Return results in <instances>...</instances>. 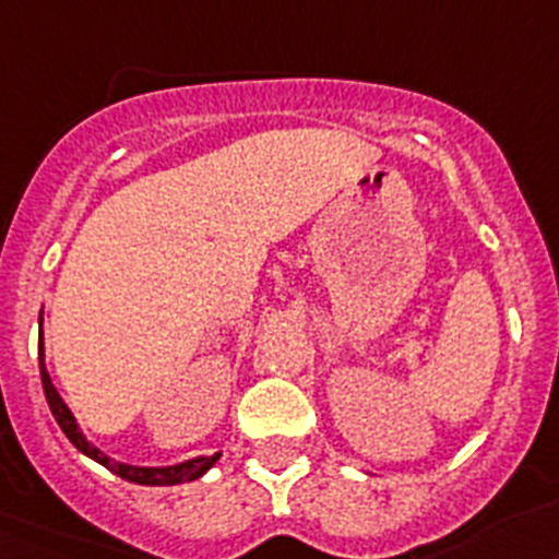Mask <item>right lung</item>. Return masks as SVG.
I'll use <instances>...</instances> for the list:
<instances>
[{
  "mask_svg": "<svg viewBox=\"0 0 559 559\" xmlns=\"http://www.w3.org/2000/svg\"><path fill=\"white\" fill-rule=\"evenodd\" d=\"M40 382H44V393H46V402H49V409H52L55 421L60 424V429L66 432V438L74 443L76 449H80L82 454H88L91 460H96V463H102L105 468H110L112 474H119L121 479H127V483H138V485H179V483H191V479L202 477L204 471L210 468V465L216 463L218 454H213V457H197V460H188V463H179V465H168V468H138V465H124V463H116V460L105 457V454L99 452L96 447H91L88 440H85V435L80 432V427H76L74 416H71V409L66 407V402L60 399V393L55 391L52 380H49V373H46L44 362H40Z\"/></svg>",
  "mask_w": 559,
  "mask_h": 559,
  "instance_id": "obj_1",
  "label": "right lung"
}]
</instances>
